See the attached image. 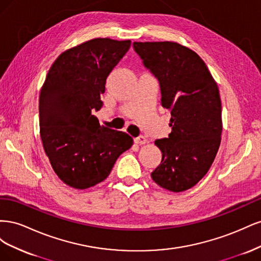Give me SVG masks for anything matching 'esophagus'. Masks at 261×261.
<instances>
[{
  "label": "esophagus",
  "instance_id": "34e87169",
  "mask_svg": "<svg viewBox=\"0 0 261 261\" xmlns=\"http://www.w3.org/2000/svg\"><path fill=\"white\" fill-rule=\"evenodd\" d=\"M134 140H135V143L138 144V145H145V144H147V139H146L145 136H139V137L135 138Z\"/></svg>",
  "mask_w": 261,
  "mask_h": 261
}]
</instances>
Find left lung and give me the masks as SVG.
Masks as SVG:
<instances>
[{"instance_id":"obj_1","label":"left lung","mask_w":261,"mask_h":261,"mask_svg":"<svg viewBox=\"0 0 261 261\" xmlns=\"http://www.w3.org/2000/svg\"><path fill=\"white\" fill-rule=\"evenodd\" d=\"M133 45L159 81L161 105L171 111L169 137L154 141L162 160L151 177L170 192L187 191L207 174L221 144L218 85L206 63L183 44L159 41Z\"/></svg>"}]
</instances>
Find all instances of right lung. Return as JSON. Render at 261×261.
<instances>
[{"instance_id":"1","label":"right lung","mask_w":261,"mask_h":261,"mask_svg":"<svg viewBox=\"0 0 261 261\" xmlns=\"http://www.w3.org/2000/svg\"><path fill=\"white\" fill-rule=\"evenodd\" d=\"M132 41L94 38L59 55L39 96V125L46 156L59 178L87 189L103 181L133 146L125 132L100 125L92 114L103 106L109 74Z\"/></svg>"}]
</instances>
